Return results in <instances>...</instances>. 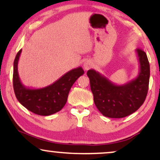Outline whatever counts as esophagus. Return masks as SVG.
Here are the masks:
<instances>
[{"label": "esophagus", "mask_w": 160, "mask_h": 160, "mask_svg": "<svg viewBox=\"0 0 160 160\" xmlns=\"http://www.w3.org/2000/svg\"><path fill=\"white\" fill-rule=\"evenodd\" d=\"M92 66V64L89 61H86L83 64V68L85 70H89V68H91Z\"/></svg>", "instance_id": "obj_1"}]
</instances>
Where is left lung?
I'll return each mask as SVG.
<instances>
[{
  "label": "left lung",
  "mask_w": 160,
  "mask_h": 160,
  "mask_svg": "<svg viewBox=\"0 0 160 160\" xmlns=\"http://www.w3.org/2000/svg\"><path fill=\"white\" fill-rule=\"evenodd\" d=\"M135 51L138 74L126 83L117 85L94 69L87 71L95 104L104 117L122 118L136 111L144 103L149 86L150 64L144 51Z\"/></svg>",
  "instance_id": "8db88e82"
}]
</instances>
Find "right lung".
I'll use <instances>...</instances> for the list:
<instances>
[{"mask_svg": "<svg viewBox=\"0 0 160 160\" xmlns=\"http://www.w3.org/2000/svg\"><path fill=\"white\" fill-rule=\"evenodd\" d=\"M22 49L18 52L13 63V89L19 103L28 111L40 116H49L61 111L67 102L71 86L84 74L81 67L74 68L50 85L32 89L26 87L20 80L18 73V62Z\"/></svg>", "mask_w": 160, "mask_h": 160, "instance_id": "1", "label": "right lung"}]
</instances>
